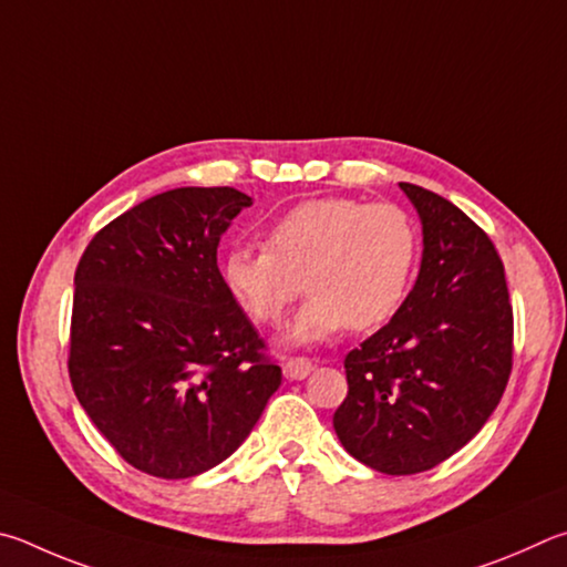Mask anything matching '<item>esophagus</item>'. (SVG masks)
I'll list each match as a JSON object with an SVG mask.
<instances>
[{"mask_svg":"<svg viewBox=\"0 0 567 567\" xmlns=\"http://www.w3.org/2000/svg\"><path fill=\"white\" fill-rule=\"evenodd\" d=\"M311 371H313V363H311V359H303V355H293V359H286V363H284L286 379H291V381H301Z\"/></svg>","mask_w":567,"mask_h":567,"instance_id":"esophagus-1","label":"esophagus"}]
</instances>
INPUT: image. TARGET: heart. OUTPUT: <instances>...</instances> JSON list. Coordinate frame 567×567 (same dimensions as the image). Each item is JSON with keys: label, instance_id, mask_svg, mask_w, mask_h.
I'll list each match as a JSON object with an SVG mask.
<instances>
[{"label": "heart", "instance_id": "obj_1", "mask_svg": "<svg viewBox=\"0 0 567 567\" xmlns=\"http://www.w3.org/2000/svg\"><path fill=\"white\" fill-rule=\"evenodd\" d=\"M415 261L419 231L401 206L316 198L278 216L266 246L228 248L221 278L258 326L281 323L309 289L289 339L313 343L346 326L371 331L389 321L411 289Z\"/></svg>", "mask_w": 567, "mask_h": 567}]
</instances>
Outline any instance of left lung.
I'll return each instance as SVG.
<instances>
[{
  "instance_id": "1",
  "label": "left lung",
  "mask_w": 567,
  "mask_h": 567,
  "mask_svg": "<svg viewBox=\"0 0 567 567\" xmlns=\"http://www.w3.org/2000/svg\"><path fill=\"white\" fill-rule=\"evenodd\" d=\"M423 224V261L393 319L349 351L333 429L389 475L431 471L501 403L513 369V306L488 234L449 198L401 182Z\"/></svg>"
}]
</instances>
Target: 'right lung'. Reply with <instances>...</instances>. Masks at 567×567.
Masks as SVG:
<instances>
[{
    "label": "right lung",
    "mask_w": 567,
    "mask_h": 567,
    "mask_svg": "<svg viewBox=\"0 0 567 567\" xmlns=\"http://www.w3.org/2000/svg\"><path fill=\"white\" fill-rule=\"evenodd\" d=\"M251 204L231 186L172 188L109 221L79 258L72 389L112 449L156 478L226 461L281 385L216 264Z\"/></svg>",
    "instance_id": "obj_1"
}]
</instances>
